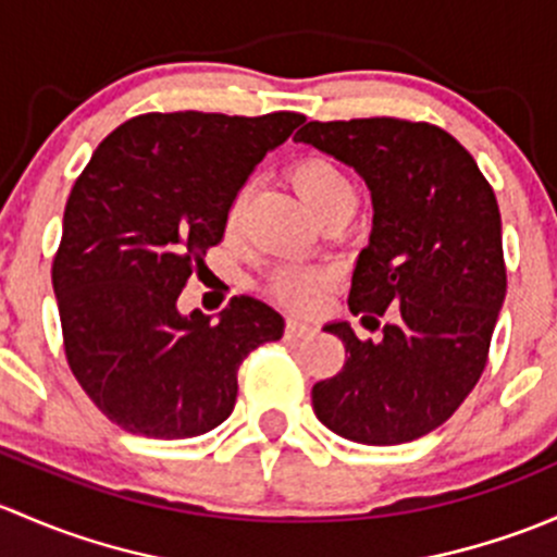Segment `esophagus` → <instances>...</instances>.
Here are the masks:
<instances>
[{
	"label": "esophagus",
	"mask_w": 557,
	"mask_h": 557,
	"mask_svg": "<svg viewBox=\"0 0 557 557\" xmlns=\"http://www.w3.org/2000/svg\"><path fill=\"white\" fill-rule=\"evenodd\" d=\"M317 332V324L311 321H302V319H286V335L289 337H308Z\"/></svg>",
	"instance_id": "34e87169"
}]
</instances>
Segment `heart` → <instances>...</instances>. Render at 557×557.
I'll use <instances>...</instances> for the list:
<instances>
[{
	"label": "heart",
	"instance_id": "obj_1",
	"mask_svg": "<svg viewBox=\"0 0 557 557\" xmlns=\"http://www.w3.org/2000/svg\"><path fill=\"white\" fill-rule=\"evenodd\" d=\"M292 185L300 193V198L311 206L319 220L332 214V211L354 209V203H357V187H354L351 176L343 171V165L324 158V154H311V158L297 160L295 169H292ZM246 200H249V187H240L236 198L231 200V209H227L225 216L227 236H236L240 231ZM326 281H330V273L324 268L302 265V262H284V265H278L271 273L268 286L286 306L308 308L317 300L319 292L324 289Z\"/></svg>",
	"mask_w": 557,
	"mask_h": 557
}]
</instances>
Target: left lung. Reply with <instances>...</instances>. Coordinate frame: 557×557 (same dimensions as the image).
Returning a JSON list of instances; mask_svg holds the SVG:
<instances>
[{
    "label": "left lung",
    "mask_w": 557,
    "mask_h": 557,
    "mask_svg": "<svg viewBox=\"0 0 557 557\" xmlns=\"http://www.w3.org/2000/svg\"><path fill=\"white\" fill-rule=\"evenodd\" d=\"M295 141L364 176L375 216L348 311L397 317L377 343L359 341L346 321L324 326L343 341L346 362L313 386V410L354 443H410L443 426L488 364L507 295L496 195L472 154L432 123L311 120Z\"/></svg>",
    "instance_id": "obj_1"
}]
</instances>
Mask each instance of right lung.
Listing matches in <instances>:
<instances>
[{"instance_id":"right-lung-1","label":"right lung","mask_w":557,"mask_h":557,"mask_svg":"<svg viewBox=\"0 0 557 557\" xmlns=\"http://www.w3.org/2000/svg\"><path fill=\"white\" fill-rule=\"evenodd\" d=\"M302 120L136 114L74 182L53 257L66 362L125 432L185 440L220 426L240 362L284 335L281 313L255 297H233L216 324L200 311L182 317L176 300L225 238L231 200Z\"/></svg>"}]
</instances>
